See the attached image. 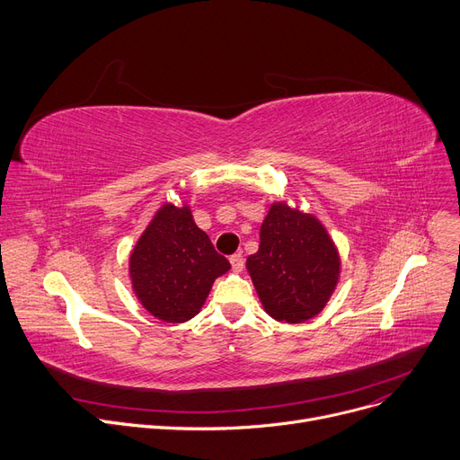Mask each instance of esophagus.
Masks as SVG:
<instances>
[{
	"label": "esophagus",
	"instance_id": "34e87169",
	"mask_svg": "<svg viewBox=\"0 0 460 460\" xmlns=\"http://www.w3.org/2000/svg\"><path fill=\"white\" fill-rule=\"evenodd\" d=\"M229 262H231V266H233L234 271H242V268H243V259H242L240 253L231 255V257H229Z\"/></svg>",
	"mask_w": 460,
	"mask_h": 460
}]
</instances>
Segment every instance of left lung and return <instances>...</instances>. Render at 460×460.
Instances as JSON below:
<instances>
[{
  "label": "left lung",
  "instance_id": "obj_1",
  "mask_svg": "<svg viewBox=\"0 0 460 460\" xmlns=\"http://www.w3.org/2000/svg\"><path fill=\"white\" fill-rule=\"evenodd\" d=\"M246 268L264 311L278 322L301 323L322 313L339 285L341 255L316 217L278 201Z\"/></svg>",
  "mask_w": 460,
  "mask_h": 460
}]
</instances>
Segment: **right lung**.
Segmentation results:
<instances>
[{"label":"right lung","mask_w":460,"mask_h":460,"mask_svg":"<svg viewBox=\"0 0 460 460\" xmlns=\"http://www.w3.org/2000/svg\"><path fill=\"white\" fill-rule=\"evenodd\" d=\"M229 261L214 250L189 205L164 203L129 257L133 292L142 307L168 323L194 318Z\"/></svg>","instance_id":"1"}]
</instances>
